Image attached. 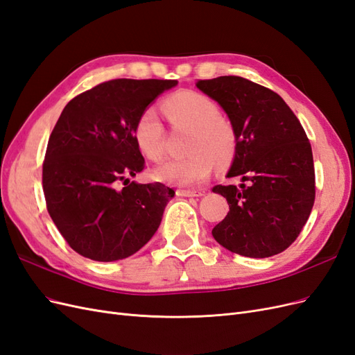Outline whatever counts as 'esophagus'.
<instances>
[{
	"instance_id": "1",
	"label": "esophagus",
	"mask_w": 355,
	"mask_h": 355,
	"mask_svg": "<svg viewBox=\"0 0 355 355\" xmlns=\"http://www.w3.org/2000/svg\"><path fill=\"white\" fill-rule=\"evenodd\" d=\"M176 194L179 197H200V196H202V192L194 191V189H178Z\"/></svg>"
}]
</instances>
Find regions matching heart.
Returning a JSON list of instances; mask_svg holds the SVG:
<instances>
[{"mask_svg":"<svg viewBox=\"0 0 355 355\" xmlns=\"http://www.w3.org/2000/svg\"><path fill=\"white\" fill-rule=\"evenodd\" d=\"M163 111L173 127L192 130L182 159H170L155 168L154 178L175 187H194L211 173L213 164L225 167L232 163L237 137L232 125L220 116V110L206 94L184 90L163 102ZM135 142L148 159L159 161L164 155V127L154 108L139 114L133 127Z\"/></svg>","mask_w":355,"mask_h":355,"instance_id":"1","label":"heart"}]
</instances>
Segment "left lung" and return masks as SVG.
<instances>
[{"label":"left lung","instance_id":"8db88e82","mask_svg":"<svg viewBox=\"0 0 355 355\" xmlns=\"http://www.w3.org/2000/svg\"><path fill=\"white\" fill-rule=\"evenodd\" d=\"M197 87L227 112L237 137L228 178L216 185L230 211L211 230L232 253L270 257L284 252L306 223L315 200L313 149L302 124L275 92L243 77L200 80Z\"/></svg>","mask_w":355,"mask_h":355}]
</instances>
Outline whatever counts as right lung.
<instances>
[{"label":"right lung","instance_id":"add662e5","mask_svg":"<svg viewBox=\"0 0 355 355\" xmlns=\"http://www.w3.org/2000/svg\"><path fill=\"white\" fill-rule=\"evenodd\" d=\"M176 84L105 81L62 111L42 163V189L50 218L78 254L98 262L125 259L158 230L175 191L159 182L128 180L145 168L133 127L139 114Z\"/></svg>","mask_w":355,"mask_h":355}]
</instances>
